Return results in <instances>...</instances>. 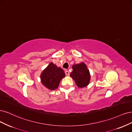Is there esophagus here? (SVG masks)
<instances>
[{"label": "esophagus", "instance_id": "esophagus-1", "mask_svg": "<svg viewBox=\"0 0 132 132\" xmlns=\"http://www.w3.org/2000/svg\"><path fill=\"white\" fill-rule=\"evenodd\" d=\"M65 73L66 76H69L70 75V72H69V71H68V70H66L65 71Z\"/></svg>", "mask_w": 132, "mask_h": 132}]
</instances>
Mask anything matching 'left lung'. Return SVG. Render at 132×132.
Listing matches in <instances>:
<instances>
[{
  "label": "left lung",
  "mask_w": 132,
  "mask_h": 132,
  "mask_svg": "<svg viewBox=\"0 0 132 132\" xmlns=\"http://www.w3.org/2000/svg\"><path fill=\"white\" fill-rule=\"evenodd\" d=\"M73 71L70 73L77 87L82 88L87 87L90 80V74L87 65L84 62L75 64L72 67Z\"/></svg>",
  "instance_id": "left-lung-1"
}]
</instances>
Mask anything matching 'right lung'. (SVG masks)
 <instances>
[{
	"instance_id": "right-lung-1",
	"label": "right lung",
	"mask_w": 132,
	"mask_h": 132,
	"mask_svg": "<svg viewBox=\"0 0 132 132\" xmlns=\"http://www.w3.org/2000/svg\"><path fill=\"white\" fill-rule=\"evenodd\" d=\"M65 77L63 70L52 62L40 74V81L43 86L50 90L56 89L61 79Z\"/></svg>"
}]
</instances>
